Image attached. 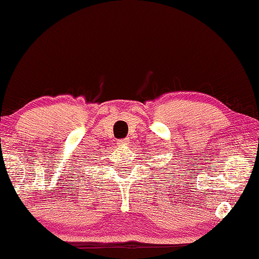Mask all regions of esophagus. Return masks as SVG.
Wrapping results in <instances>:
<instances>
[{
    "mask_svg": "<svg viewBox=\"0 0 259 259\" xmlns=\"http://www.w3.org/2000/svg\"><path fill=\"white\" fill-rule=\"evenodd\" d=\"M118 145L120 147H126L127 145H129V139H124V140L118 141Z\"/></svg>",
    "mask_w": 259,
    "mask_h": 259,
    "instance_id": "esophagus-1",
    "label": "esophagus"
}]
</instances>
